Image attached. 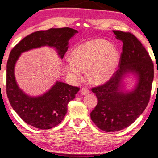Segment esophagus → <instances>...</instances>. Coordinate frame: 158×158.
Segmentation results:
<instances>
[{
	"instance_id": "34e87169",
	"label": "esophagus",
	"mask_w": 158,
	"mask_h": 158,
	"mask_svg": "<svg viewBox=\"0 0 158 158\" xmlns=\"http://www.w3.org/2000/svg\"><path fill=\"white\" fill-rule=\"evenodd\" d=\"M89 90L86 88H82V90H81V94L82 95H87L89 94Z\"/></svg>"
}]
</instances>
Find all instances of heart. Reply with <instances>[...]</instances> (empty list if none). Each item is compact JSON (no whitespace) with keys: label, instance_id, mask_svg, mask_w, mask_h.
<instances>
[{"label":"heart","instance_id":"heart-1","mask_svg":"<svg viewBox=\"0 0 158 158\" xmlns=\"http://www.w3.org/2000/svg\"><path fill=\"white\" fill-rule=\"evenodd\" d=\"M66 70L73 79L82 78L88 70L90 81L95 85L107 82L115 73L119 62L116 47L105 40L94 39L79 45L71 51Z\"/></svg>","mask_w":158,"mask_h":158}]
</instances>
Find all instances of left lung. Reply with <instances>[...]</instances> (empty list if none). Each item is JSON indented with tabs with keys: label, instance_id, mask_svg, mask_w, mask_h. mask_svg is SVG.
Listing matches in <instances>:
<instances>
[{
	"label": "left lung",
	"instance_id": "obj_1",
	"mask_svg": "<svg viewBox=\"0 0 158 158\" xmlns=\"http://www.w3.org/2000/svg\"><path fill=\"white\" fill-rule=\"evenodd\" d=\"M113 33L123 42L119 69L106 84L91 89L98 104L91 118L105 132L129 127L142 115L149 101L154 79L153 62L141 42L131 33ZM130 75L137 78V83L132 90L125 91L123 79Z\"/></svg>",
	"mask_w": 158,
	"mask_h": 158
}]
</instances>
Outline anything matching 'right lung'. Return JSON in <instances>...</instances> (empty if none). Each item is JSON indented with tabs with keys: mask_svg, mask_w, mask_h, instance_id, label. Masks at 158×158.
<instances>
[{
	"mask_svg": "<svg viewBox=\"0 0 158 158\" xmlns=\"http://www.w3.org/2000/svg\"><path fill=\"white\" fill-rule=\"evenodd\" d=\"M76 33L70 27L36 31L22 39L10 52L6 64V94L15 112L33 127L47 130L60 124L67 114V104L75 98L79 88L56 81L43 94L30 96L17 84L15 64L22 53L43 46L54 48L62 59L68 49L69 40Z\"/></svg>",
	"mask_w": 158,
	"mask_h": 158,
	"instance_id": "add662e5",
	"label": "right lung"
}]
</instances>
